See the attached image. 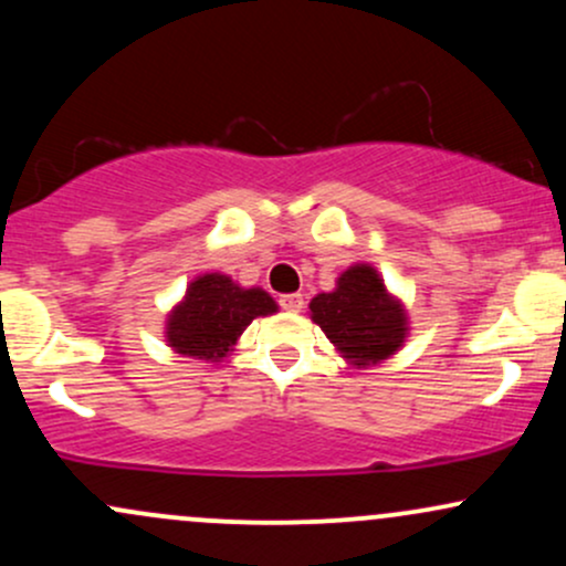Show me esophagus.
Returning a JSON list of instances; mask_svg holds the SVG:
<instances>
[{"instance_id": "34e87169", "label": "esophagus", "mask_w": 566, "mask_h": 566, "mask_svg": "<svg viewBox=\"0 0 566 566\" xmlns=\"http://www.w3.org/2000/svg\"><path fill=\"white\" fill-rule=\"evenodd\" d=\"M279 303H282L284 311H290V314H297V311H303V295H297V292H292V295H282L279 297Z\"/></svg>"}]
</instances>
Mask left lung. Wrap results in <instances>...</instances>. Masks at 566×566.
<instances>
[{"mask_svg": "<svg viewBox=\"0 0 566 566\" xmlns=\"http://www.w3.org/2000/svg\"><path fill=\"white\" fill-rule=\"evenodd\" d=\"M311 322L319 324L337 354L356 369L380 365L405 346L409 316L369 263H354L337 276L333 292L308 303Z\"/></svg>", "mask_w": 566, "mask_h": 566, "instance_id": "8db88e82", "label": "left lung"}]
</instances>
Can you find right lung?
<instances>
[{"mask_svg": "<svg viewBox=\"0 0 566 566\" xmlns=\"http://www.w3.org/2000/svg\"><path fill=\"white\" fill-rule=\"evenodd\" d=\"M276 311V301L261 287H242L220 271L201 274L188 284L184 301L167 314L165 340L180 356L220 361L252 319Z\"/></svg>", "mask_w": 566, "mask_h": 566, "instance_id": "add662e5", "label": "right lung"}]
</instances>
